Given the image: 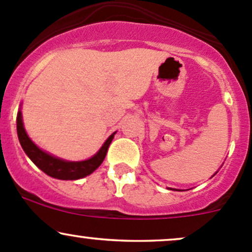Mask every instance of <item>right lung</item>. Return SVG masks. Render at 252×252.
Returning <instances> with one entry per match:
<instances>
[{"label": "right lung", "mask_w": 252, "mask_h": 252, "mask_svg": "<svg viewBox=\"0 0 252 252\" xmlns=\"http://www.w3.org/2000/svg\"><path fill=\"white\" fill-rule=\"evenodd\" d=\"M17 132L21 148L24 149V151H25V154L29 156L30 159L40 170H43L45 174L60 180L80 179V178L91 174L94 170L98 168L102 162H103L105 155H107L108 148H109L110 143H112L115 134L113 133L112 136H109V138L104 142V144L102 145V148L91 158L85 159V161L71 162L64 161V159L55 158V156L45 153V151L39 149L30 139L25 128H24L21 112H19L17 116Z\"/></svg>", "instance_id": "obj_1"}]
</instances>
